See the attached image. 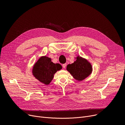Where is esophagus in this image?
Masks as SVG:
<instances>
[{"label":"esophagus","mask_w":125,"mask_h":125,"mask_svg":"<svg viewBox=\"0 0 125 125\" xmlns=\"http://www.w3.org/2000/svg\"><path fill=\"white\" fill-rule=\"evenodd\" d=\"M62 66H63V67L64 68H65L66 67V63L63 64L62 65Z\"/></svg>","instance_id":"1"}]
</instances>
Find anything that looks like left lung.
<instances>
[{
  "mask_svg": "<svg viewBox=\"0 0 125 125\" xmlns=\"http://www.w3.org/2000/svg\"><path fill=\"white\" fill-rule=\"evenodd\" d=\"M67 70L70 72L74 79L78 81H82L91 73L93 68L91 64L87 60L77 56L75 61L67 65Z\"/></svg>",
  "mask_w": 125,
  "mask_h": 125,
  "instance_id": "left-lung-1",
  "label": "left lung"
}]
</instances>
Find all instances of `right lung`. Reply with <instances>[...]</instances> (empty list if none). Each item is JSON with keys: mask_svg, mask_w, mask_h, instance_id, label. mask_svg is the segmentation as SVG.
Masks as SVG:
<instances>
[{"mask_svg": "<svg viewBox=\"0 0 125 125\" xmlns=\"http://www.w3.org/2000/svg\"><path fill=\"white\" fill-rule=\"evenodd\" d=\"M62 69L60 64H55L51 58L46 56L41 57L35 64L32 68V74L43 83L48 85L54 77V74Z\"/></svg>", "mask_w": 125, "mask_h": 125, "instance_id": "obj_1", "label": "right lung"}]
</instances>
